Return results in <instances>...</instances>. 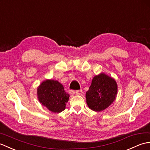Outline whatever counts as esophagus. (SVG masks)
<instances>
[{"instance_id": "34e87169", "label": "esophagus", "mask_w": 150, "mask_h": 150, "mask_svg": "<svg viewBox=\"0 0 150 150\" xmlns=\"http://www.w3.org/2000/svg\"><path fill=\"white\" fill-rule=\"evenodd\" d=\"M75 93L76 95H81L83 94V91H81V90H79V91H76L75 92Z\"/></svg>"}]
</instances>
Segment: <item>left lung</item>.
I'll list each match as a JSON object with an SVG mask.
<instances>
[{
    "label": "left lung",
    "instance_id": "left-lung-1",
    "mask_svg": "<svg viewBox=\"0 0 150 150\" xmlns=\"http://www.w3.org/2000/svg\"><path fill=\"white\" fill-rule=\"evenodd\" d=\"M117 94V82L105 73L101 72L93 78L86 92V104L92 110L101 112L112 104Z\"/></svg>",
    "mask_w": 150,
    "mask_h": 150
}]
</instances>
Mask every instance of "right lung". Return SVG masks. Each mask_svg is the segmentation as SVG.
<instances>
[{"label":"right lung","mask_w":150,"mask_h":150,"mask_svg":"<svg viewBox=\"0 0 150 150\" xmlns=\"http://www.w3.org/2000/svg\"><path fill=\"white\" fill-rule=\"evenodd\" d=\"M37 97L42 106L53 113L64 111L70 96L57 80L45 79L37 87Z\"/></svg>","instance_id":"right-lung-1"}]
</instances>
